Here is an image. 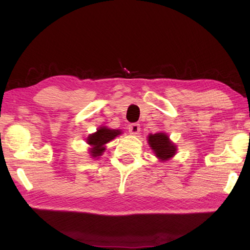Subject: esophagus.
Listing matches in <instances>:
<instances>
[{
    "mask_svg": "<svg viewBox=\"0 0 250 250\" xmlns=\"http://www.w3.org/2000/svg\"><path fill=\"white\" fill-rule=\"evenodd\" d=\"M129 132H130V134H132V135H136V134H139L140 133V131H141V126H140V125L139 124H131L130 125H129Z\"/></svg>",
    "mask_w": 250,
    "mask_h": 250,
    "instance_id": "obj_1",
    "label": "esophagus"
}]
</instances>
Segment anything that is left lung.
<instances>
[{
  "label": "left lung",
  "instance_id": "8db88e82",
  "mask_svg": "<svg viewBox=\"0 0 250 250\" xmlns=\"http://www.w3.org/2000/svg\"><path fill=\"white\" fill-rule=\"evenodd\" d=\"M147 139L148 144L160 161H167L168 159L173 158L176 153V145L169 140V137L166 133L160 132V133L149 134Z\"/></svg>",
  "mask_w": 250,
  "mask_h": 250
}]
</instances>
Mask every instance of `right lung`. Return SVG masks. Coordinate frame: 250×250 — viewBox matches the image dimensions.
<instances>
[{"label":"right lung","mask_w":250,"mask_h":250,"mask_svg":"<svg viewBox=\"0 0 250 250\" xmlns=\"http://www.w3.org/2000/svg\"><path fill=\"white\" fill-rule=\"evenodd\" d=\"M119 134H121L120 130H114L106 128V126H101L100 129L97 130V132L90 134L87 139V143L91 146V148H90V155L92 156V158H98L102 156L103 151L105 150V144H107L108 142L114 140Z\"/></svg>","instance_id":"add662e5"}]
</instances>
